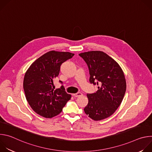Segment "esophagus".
Segmentation results:
<instances>
[{
	"mask_svg": "<svg viewBox=\"0 0 152 152\" xmlns=\"http://www.w3.org/2000/svg\"><path fill=\"white\" fill-rule=\"evenodd\" d=\"M82 95V94L81 93H80V92L77 93H75V94H73V96L74 97H77L81 96Z\"/></svg>",
	"mask_w": 152,
	"mask_h": 152,
	"instance_id": "34e87169",
	"label": "esophagus"
}]
</instances>
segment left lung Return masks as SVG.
<instances>
[{"label":"left lung","instance_id":"1","mask_svg":"<svg viewBox=\"0 0 152 152\" xmlns=\"http://www.w3.org/2000/svg\"><path fill=\"white\" fill-rule=\"evenodd\" d=\"M79 55L89 69L90 82L97 85L98 90L87 94L88 103L85 114L95 121L113 115L120 105L126 90L123 72L118 64L102 51H90Z\"/></svg>","mask_w":152,"mask_h":152}]
</instances>
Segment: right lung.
<instances>
[{
	"label": "right lung",
	"instance_id": "right-lung-1",
	"mask_svg": "<svg viewBox=\"0 0 152 152\" xmlns=\"http://www.w3.org/2000/svg\"><path fill=\"white\" fill-rule=\"evenodd\" d=\"M73 55L70 52H48L35 60L26 71L23 80L25 96L38 115L49 118L56 116L71 99L63 85L56 90L53 86L61 64Z\"/></svg>",
	"mask_w": 152,
	"mask_h": 152
}]
</instances>
